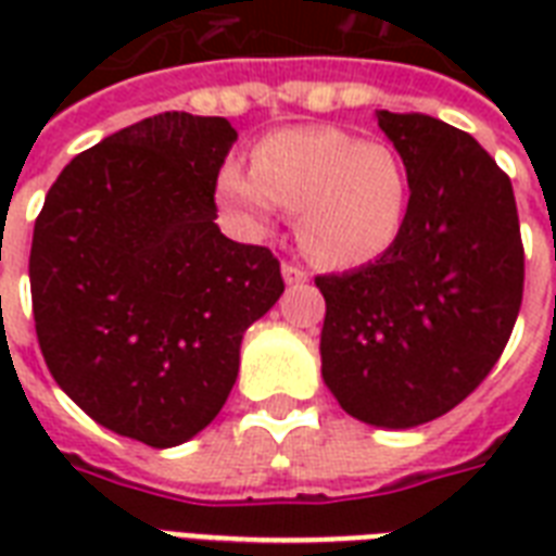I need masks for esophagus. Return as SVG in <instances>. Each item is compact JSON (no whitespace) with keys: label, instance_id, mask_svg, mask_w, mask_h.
Returning <instances> with one entry per match:
<instances>
[{"label":"esophagus","instance_id":"esophagus-1","mask_svg":"<svg viewBox=\"0 0 556 556\" xmlns=\"http://www.w3.org/2000/svg\"><path fill=\"white\" fill-rule=\"evenodd\" d=\"M282 277H286L288 286H303L305 279H308V270H305L303 265L286 262V265H282Z\"/></svg>","mask_w":556,"mask_h":556}]
</instances>
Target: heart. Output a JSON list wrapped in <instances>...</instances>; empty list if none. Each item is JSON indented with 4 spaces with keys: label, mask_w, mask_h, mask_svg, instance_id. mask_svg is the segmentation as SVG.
Returning <instances> with one entry per match:
<instances>
[{
    "label": "heart",
    "mask_w": 556,
    "mask_h": 556,
    "mask_svg": "<svg viewBox=\"0 0 556 556\" xmlns=\"http://www.w3.org/2000/svg\"><path fill=\"white\" fill-rule=\"evenodd\" d=\"M216 195L253 227L268 225L277 207L300 213L303 251L329 268H352L397 239L409 181L389 147L317 126L268 135L253 152V169L225 164Z\"/></svg>",
    "instance_id": "b5f03b06"
}]
</instances>
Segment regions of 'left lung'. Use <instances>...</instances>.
Wrapping results in <instances>:
<instances>
[{"label":"left lung","mask_w":556,"mask_h":556,"mask_svg":"<svg viewBox=\"0 0 556 556\" xmlns=\"http://www.w3.org/2000/svg\"><path fill=\"white\" fill-rule=\"evenodd\" d=\"M406 167L401 233L378 260L323 274V380L352 418L389 430L450 413L496 366L526 282L510 178L473 135L380 109Z\"/></svg>","instance_id":"obj_1"}]
</instances>
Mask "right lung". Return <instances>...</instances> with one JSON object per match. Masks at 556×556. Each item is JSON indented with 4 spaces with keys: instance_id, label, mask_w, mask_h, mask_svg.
Wrapping results in <instances>:
<instances>
[{
    "instance_id": "1",
    "label": "right lung",
    "mask_w": 556,
    "mask_h": 556,
    "mask_svg": "<svg viewBox=\"0 0 556 556\" xmlns=\"http://www.w3.org/2000/svg\"><path fill=\"white\" fill-rule=\"evenodd\" d=\"M236 129L164 112L80 152L46 195L30 303L48 371L83 413L150 447L201 432L239 375V346L286 291L279 260L216 225Z\"/></svg>"
}]
</instances>
